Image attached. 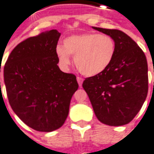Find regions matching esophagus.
<instances>
[{
    "mask_svg": "<svg viewBox=\"0 0 154 154\" xmlns=\"http://www.w3.org/2000/svg\"><path fill=\"white\" fill-rule=\"evenodd\" d=\"M77 82H78V85H79V87H82V82H83V78H82L81 77H77Z\"/></svg>",
    "mask_w": 154,
    "mask_h": 154,
    "instance_id": "34e87169",
    "label": "esophagus"
}]
</instances>
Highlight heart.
I'll return each instance as SVG.
<instances>
[{
	"mask_svg": "<svg viewBox=\"0 0 154 154\" xmlns=\"http://www.w3.org/2000/svg\"><path fill=\"white\" fill-rule=\"evenodd\" d=\"M116 45L110 36L97 33L73 35L63 40L62 47L57 46L56 54L62 65H68L70 57L81 73L92 77L103 72L114 58Z\"/></svg>",
	"mask_w": 154,
	"mask_h": 154,
	"instance_id": "b5f03b06",
	"label": "heart"
}]
</instances>
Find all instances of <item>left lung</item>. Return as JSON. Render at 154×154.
<instances>
[{"mask_svg":"<svg viewBox=\"0 0 154 154\" xmlns=\"http://www.w3.org/2000/svg\"><path fill=\"white\" fill-rule=\"evenodd\" d=\"M92 28L114 40L116 52L110 66L102 73L87 77L82 88L100 122L109 126L125 125L135 118L148 95L146 56L122 31Z\"/></svg>","mask_w":154,"mask_h":154,"instance_id":"left-lung-1","label":"left lung"}]
</instances>
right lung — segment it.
<instances>
[{
    "mask_svg": "<svg viewBox=\"0 0 154 154\" xmlns=\"http://www.w3.org/2000/svg\"><path fill=\"white\" fill-rule=\"evenodd\" d=\"M60 36L51 30L24 40L12 50L4 66L11 107L22 122L39 132H51L64 124L78 88L76 76L57 66L56 48Z\"/></svg>",
    "mask_w": 154,
    "mask_h": 154,
    "instance_id": "right-lung-1",
    "label": "right lung"
}]
</instances>
